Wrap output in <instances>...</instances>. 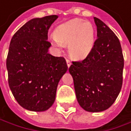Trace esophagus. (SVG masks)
I'll return each mask as SVG.
<instances>
[{
	"label": "esophagus",
	"instance_id": "34e87169",
	"mask_svg": "<svg viewBox=\"0 0 131 131\" xmlns=\"http://www.w3.org/2000/svg\"><path fill=\"white\" fill-rule=\"evenodd\" d=\"M66 62H67L68 67V68H70V66L71 65V60H68V59H67V60H66Z\"/></svg>",
	"mask_w": 131,
	"mask_h": 131
}]
</instances>
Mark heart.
I'll return each mask as SVG.
<instances>
[{
  "label": "heart",
  "instance_id": "obj_1",
  "mask_svg": "<svg viewBox=\"0 0 131 131\" xmlns=\"http://www.w3.org/2000/svg\"><path fill=\"white\" fill-rule=\"evenodd\" d=\"M52 44L58 50L68 45L69 55L75 60L86 58L92 51L95 42L93 25L74 18L59 25L53 32Z\"/></svg>",
  "mask_w": 131,
  "mask_h": 131
}]
</instances>
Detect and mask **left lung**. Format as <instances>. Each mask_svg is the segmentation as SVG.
Listing matches in <instances>:
<instances>
[{"mask_svg": "<svg viewBox=\"0 0 131 131\" xmlns=\"http://www.w3.org/2000/svg\"><path fill=\"white\" fill-rule=\"evenodd\" d=\"M94 21L98 39L93 50L84 60L72 62L69 72L81 107L99 113L109 109L121 90L124 60L117 36L100 19Z\"/></svg>", "mask_w": 131, "mask_h": 131, "instance_id": "8db88e82", "label": "left lung"}]
</instances>
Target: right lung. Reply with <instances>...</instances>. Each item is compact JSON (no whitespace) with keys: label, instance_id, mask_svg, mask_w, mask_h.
<instances>
[{"label":"right lung","instance_id":"right-lung-1","mask_svg":"<svg viewBox=\"0 0 131 131\" xmlns=\"http://www.w3.org/2000/svg\"><path fill=\"white\" fill-rule=\"evenodd\" d=\"M58 18H32L13 36L7 57L10 89L25 110L42 112L53 104L58 83L68 71L63 57L49 53L48 30Z\"/></svg>","mask_w":131,"mask_h":131}]
</instances>
